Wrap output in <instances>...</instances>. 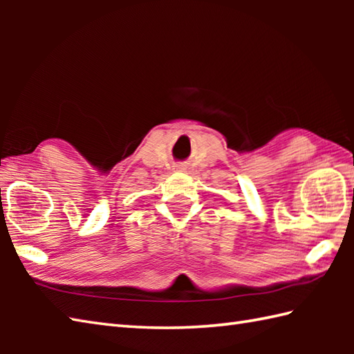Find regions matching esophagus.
<instances>
[{"instance_id":"34e87169","label":"esophagus","mask_w":354,"mask_h":354,"mask_svg":"<svg viewBox=\"0 0 354 354\" xmlns=\"http://www.w3.org/2000/svg\"><path fill=\"white\" fill-rule=\"evenodd\" d=\"M184 169L183 167H179V165H178V167H176V171H183Z\"/></svg>"}]
</instances>
